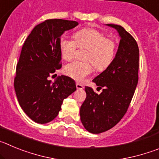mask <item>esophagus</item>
Wrapping results in <instances>:
<instances>
[{
  "label": "esophagus",
  "instance_id": "esophagus-1",
  "mask_svg": "<svg viewBox=\"0 0 159 159\" xmlns=\"http://www.w3.org/2000/svg\"><path fill=\"white\" fill-rule=\"evenodd\" d=\"M76 88L79 90H82V89H84V86H83L82 84H79V83H76Z\"/></svg>",
  "mask_w": 159,
  "mask_h": 159
}]
</instances>
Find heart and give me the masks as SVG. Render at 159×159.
I'll use <instances>...</instances> for the list:
<instances>
[{"label": "heart", "instance_id": "1", "mask_svg": "<svg viewBox=\"0 0 159 159\" xmlns=\"http://www.w3.org/2000/svg\"><path fill=\"white\" fill-rule=\"evenodd\" d=\"M75 40L62 36L59 40V50L64 60L73 58L77 47L86 48L84 59L85 61H73L64 67L66 75L75 80H83L90 75L93 66L98 71L106 69L113 60L116 43L111 38L106 37L104 33L91 28L78 31L74 34Z\"/></svg>", "mask_w": 159, "mask_h": 159}]
</instances>
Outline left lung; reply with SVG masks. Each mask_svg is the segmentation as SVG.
<instances>
[{
    "instance_id": "left-lung-1",
    "label": "left lung",
    "mask_w": 159,
    "mask_h": 159,
    "mask_svg": "<svg viewBox=\"0 0 159 159\" xmlns=\"http://www.w3.org/2000/svg\"><path fill=\"white\" fill-rule=\"evenodd\" d=\"M120 36L116 57L107 69L94 79L102 89L96 94L85 87L87 97L80 107L84 127L92 134H99L115 127L127 112L139 80V51L137 42L122 26L108 24Z\"/></svg>"
}]
</instances>
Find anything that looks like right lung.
Returning a JSON list of instances; mask_svg holds the SVG:
<instances>
[{
    "label": "right lung",
    "mask_w": 159,
    "mask_h": 159,
    "mask_svg": "<svg viewBox=\"0 0 159 159\" xmlns=\"http://www.w3.org/2000/svg\"><path fill=\"white\" fill-rule=\"evenodd\" d=\"M79 23L62 19L46 20L32 29L25 40L16 64L14 88L22 110L37 123L58 116L63 101L76 90L66 75L52 83L48 77L62 67L59 40L65 31Z\"/></svg>",
    "instance_id": "obj_1"
}]
</instances>
